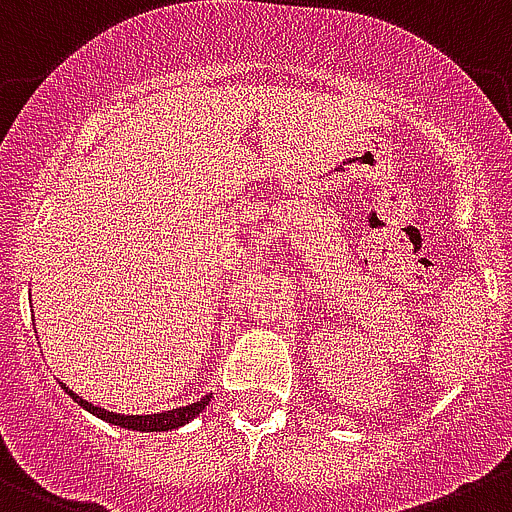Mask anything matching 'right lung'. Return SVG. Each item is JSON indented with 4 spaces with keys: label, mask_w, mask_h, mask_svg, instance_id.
Segmentation results:
<instances>
[{
    "label": "right lung",
    "mask_w": 512,
    "mask_h": 512,
    "mask_svg": "<svg viewBox=\"0 0 512 512\" xmlns=\"http://www.w3.org/2000/svg\"><path fill=\"white\" fill-rule=\"evenodd\" d=\"M60 387L65 389L67 394H70L72 399H75L77 405L85 407L87 412H92L95 417H100V420L105 422H113V425H120V427H128V430H138V432H165V430H175V427L186 425V422H191L193 417L201 415L203 410H206V405L211 402V397H203L201 402H193V405H186V407H178V410H168V412H160V415H118V412H107L102 410V407H95L92 402H87V399L77 397L75 392H72L70 387H65V384L60 382Z\"/></svg>",
    "instance_id": "1"
}]
</instances>
